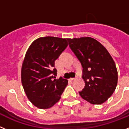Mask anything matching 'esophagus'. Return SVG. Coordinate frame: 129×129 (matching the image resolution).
<instances>
[{"instance_id": "esophagus-1", "label": "esophagus", "mask_w": 129, "mask_h": 129, "mask_svg": "<svg viewBox=\"0 0 129 129\" xmlns=\"http://www.w3.org/2000/svg\"><path fill=\"white\" fill-rule=\"evenodd\" d=\"M75 80H76V78H70V80H71V81Z\"/></svg>"}]
</instances>
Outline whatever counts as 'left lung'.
Returning <instances> with one entry per match:
<instances>
[{
  "mask_svg": "<svg viewBox=\"0 0 129 129\" xmlns=\"http://www.w3.org/2000/svg\"><path fill=\"white\" fill-rule=\"evenodd\" d=\"M67 40L83 67L85 87L79 94L90 104H103L117 85L118 72L113 59L105 47L92 38Z\"/></svg>",
  "mask_w": 129,
  "mask_h": 129,
  "instance_id": "obj_1",
  "label": "left lung"
}]
</instances>
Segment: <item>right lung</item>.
Instances as JSON below:
<instances>
[{
	"label": "right lung",
	"instance_id": "obj_1",
	"mask_svg": "<svg viewBox=\"0 0 129 129\" xmlns=\"http://www.w3.org/2000/svg\"><path fill=\"white\" fill-rule=\"evenodd\" d=\"M68 46L67 39L41 37L27 49L21 71L24 91L30 102L39 109L51 107L60 100L68 81L56 79L54 61Z\"/></svg>",
	"mask_w": 129,
	"mask_h": 129
}]
</instances>
